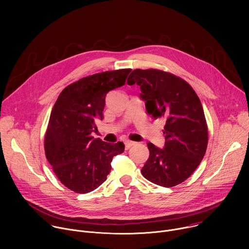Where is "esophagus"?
<instances>
[{
  "instance_id": "esophagus-1",
  "label": "esophagus",
  "mask_w": 249,
  "mask_h": 249,
  "mask_svg": "<svg viewBox=\"0 0 249 249\" xmlns=\"http://www.w3.org/2000/svg\"><path fill=\"white\" fill-rule=\"evenodd\" d=\"M136 143L135 142H133V141H125V149L126 150H128V149H130L132 146H134Z\"/></svg>"
}]
</instances>
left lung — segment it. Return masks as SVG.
<instances>
[{
	"label": "left lung",
	"mask_w": 249,
	"mask_h": 249,
	"mask_svg": "<svg viewBox=\"0 0 249 249\" xmlns=\"http://www.w3.org/2000/svg\"><path fill=\"white\" fill-rule=\"evenodd\" d=\"M127 84L140 86L147 112L165 120L164 148L147 144L150 157L142 174L163 187L180 184L200 164L208 145V127L198 95L181 78L157 69L134 70Z\"/></svg>",
	"instance_id": "obj_1"
}]
</instances>
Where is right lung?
<instances>
[{"instance_id": "right-lung-1", "label": "right lung", "mask_w": 249, "mask_h": 249, "mask_svg": "<svg viewBox=\"0 0 249 249\" xmlns=\"http://www.w3.org/2000/svg\"><path fill=\"white\" fill-rule=\"evenodd\" d=\"M131 69L107 71L83 78L66 87L51 111L44 150L58 179L76 193L100 186L111 170L113 157L124 144L93 139L95 120L102 119L105 96L125 85Z\"/></svg>"}]
</instances>
